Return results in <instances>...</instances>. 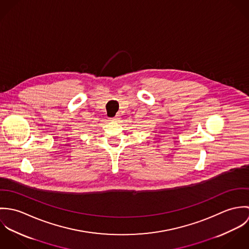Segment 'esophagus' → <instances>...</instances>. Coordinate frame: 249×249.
Instances as JSON below:
<instances>
[{"instance_id":"obj_1","label":"esophagus","mask_w":249,"mask_h":249,"mask_svg":"<svg viewBox=\"0 0 249 249\" xmlns=\"http://www.w3.org/2000/svg\"><path fill=\"white\" fill-rule=\"evenodd\" d=\"M111 121H113V122H117L118 120H119V116H115V117H113V118H111L110 119Z\"/></svg>"}]
</instances>
